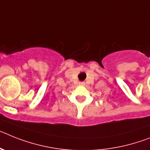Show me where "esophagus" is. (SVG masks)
<instances>
[{
    "mask_svg": "<svg viewBox=\"0 0 150 150\" xmlns=\"http://www.w3.org/2000/svg\"><path fill=\"white\" fill-rule=\"evenodd\" d=\"M79 84H81V85H84V84H85V83H84V82H80V83H79Z\"/></svg>",
    "mask_w": 150,
    "mask_h": 150,
    "instance_id": "34e87169",
    "label": "esophagus"
}]
</instances>
